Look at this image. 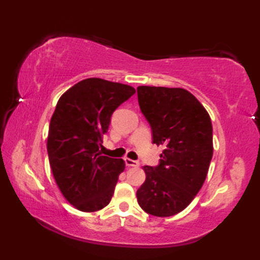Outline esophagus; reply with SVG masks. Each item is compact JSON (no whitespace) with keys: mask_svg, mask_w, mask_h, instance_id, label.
<instances>
[{"mask_svg":"<svg viewBox=\"0 0 260 260\" xmlns=\"http://www.w3.org/2000/svg\"><path fill=\"white\" fill-rule=\"evenodd\" d=\"M125 164H126V166H128V167H138L139 166V161L133 160V159H129V158H126Z\"/></svg>","mask_w":260,"mask_h":260,"instance_id":"esophagus-1","label":"esophagus"}]
</instances>
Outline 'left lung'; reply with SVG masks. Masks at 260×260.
I'll list each match as a JSON object with an SVG mask.
<instances>
[{"mask_svg": "<svg viewBox=\"0 0 260 260\" xmlns=\"http://www.w3.org/2000/svg\"><path fill=\"white\" fill-rule=\"evenodd\" d=\"M141 112L152 129V142L162 146L159 165L144 166L146 181L139 205L156 217L181 212L203 186L213 153L208 111L183 88L138 87Z\"/></svg>", "mask_w": 260, "mask_h": 260, "instance_id": "1", "label": "left lung"}]
</instances>
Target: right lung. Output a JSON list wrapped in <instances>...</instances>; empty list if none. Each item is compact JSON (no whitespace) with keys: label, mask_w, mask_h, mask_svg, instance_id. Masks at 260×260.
I'll use <instances>...</instances> for the list:
<instances>
[{"label":"right lung","mask_w":260,"mask_h":260,"mask_svg":"<svg viewBox=\"0 0 260 260\" xmlns=\"http://www.w3.org/2000/svg\"><path fill=\"white\" fill-rule=\"evenodd\" d=\"M135 94L133 87L85 79L60 96L52 114L47 150L55 181L70 204L95 212L112 199L125 161L102 156V135L114 110Z\"/></svg>","instance_id":"1"}]
</instances>
